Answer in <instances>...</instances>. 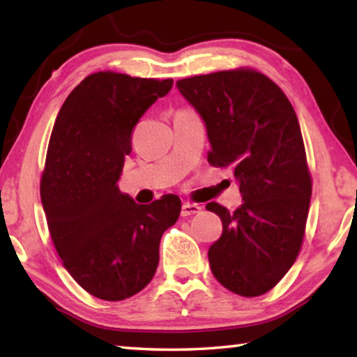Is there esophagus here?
Wrapping results in <instances>:
<instances>
[{
    "instance_id": "34e87169",
    "label": "esophagus",
    "mask_w": 357,
    "mask_h": 357,
    "mask_svg": "<svg viewBox=\"0 0 357 357\" xmlns=\"http://www.w3.org/2000/svg\"><path fill=\"white\" fill-rule=\"evenodd\" d=\"M202 211V206H198L195 203H184L183 208H181V215L187 217V215H193L198 214Z\"/></svg>"
}]
</instances>
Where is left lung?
Wrapping results in <instances>:
<instances>
[{
  "instance_id": "left-lung-1",
  "label": "left lung",
  "mask_w": 357,
  "mask_h": 357,
  "mask_svg": "<svg viewBox=\"0 0 357 357\" xmlns=\"http://www.w3.org/2000/svg\"><path fill=\"white\" fill-rule=\"evenodd\" d=\"M179 93L208 132L209 164L233 170L243 204L222 220L209 247L211 271L229 291L261 296L282 280L301 250L312 179L299 121L277 84L250 69L183 78Z\"/></svg>"
}]
</instances>
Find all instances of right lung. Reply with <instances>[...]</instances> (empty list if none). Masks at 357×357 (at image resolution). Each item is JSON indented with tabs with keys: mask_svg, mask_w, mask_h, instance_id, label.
Masks as SVG:
<instances>
[{
	"mask_svg": "<svg viewBox=\"0 0 357 357\" xmlns=\"http://www.w3.org/2000/svg\"><path fill=\"white\" fill-rule=\"evenodd\" d=\"M172 86V78L98 72L74 88L53 126L40 181L47 225L64 268L99 299L148 285L162 234L179 217L176 195L137 204L116 184L135 124Z\"/></svg>",
	"mask_w": 357,
	"mask_h": 357,
	"instance_id": "add662e5",
	"label": "right lung"
}]
</instances>
